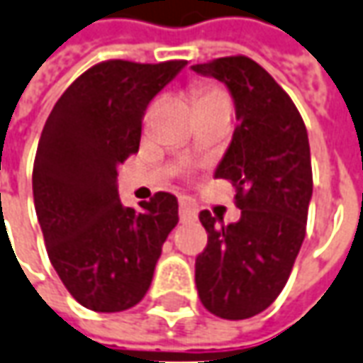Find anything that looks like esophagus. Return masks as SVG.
<instances>
[{
  "label": "esophagus",
  "instance_id": "obj_1",
  "mask_svg": "<svg viewBox=\"0 0 363 363\" xmlns=\"http://www.w3.org/2000/svg\"><path fill=\"white\" fill-rule=\"evenodd\" d=\"M197 213V207L187 199V197H179V217H182V221H189V219H194Z\"/></svg>",
  "mask_w": 363,
  "mask_h": 363
}]
</instances>
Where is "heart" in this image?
<instances>
[{
  "label": "heart",
  "instance_id": "1",
  "mask_svg": "<svg viewBox=\"0 0 363 363\" xmlns=\"http://www.w3.org/2000/svg\"><path fill=\"white\" fill-rule=\"evenodd\" d=\"M194 99H196V106H206L213 102H229L227 92L215 84H197L194 89Z\"/></svg>",
  "mask_w": 363,
  "mask_h": 363
}]
</instances>
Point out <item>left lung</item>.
Segmentation results:
<instances>
[{
  "instance_id": "8db88e82",
  "label": "left lung",
  "mask_w": 363,
  "mask_h": 363,
  "mask_svg": "<svg viewBox=\"0 0 363 363\" xmlns=\"http://www.w3.org/2000/svg\"><path fill=\"white\" fill-rule=\"evenodd\" d=\"M191 69L227 84L239 120L215 177L235 186L241 217L223 225L207 209L199 213L207 247L196 259L197 294L219 318H251L281 294L306 235L308 134L291 96L253 59L221 57Z\"/></svg>"
}]
</instances>
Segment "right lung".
<instances>
[{"mask_svg": "<svg viewBox=\"0 0 363 363\" xmlns=\"http://www.w3.org/2000/svg\"><path fill=\"white\" fill-rule=\"evenodd\" d=\"M186 62H99L62 92L45 122L33 164L35 211L49 261L89 311L138 304L179 221L167 191L140 209L122 206L116 177L138 152L146 106Z\"/></svg>", "mask_w": 363, "mask_h": 363, "instance_id": "right-lung-1", "label": "right lung"}]
</instances>
